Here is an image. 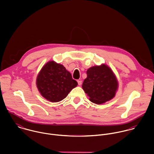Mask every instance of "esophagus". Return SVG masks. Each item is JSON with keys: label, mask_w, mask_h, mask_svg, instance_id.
Wrapping results in <instances>:
<instances>
[{"label": "esophagus", "mask_w": 154, "mask_h": 154, "mask_svg": "<svg viewBox=\"0 0 154 154\" xmlns=\"http://www.w3.org/2000/svg\"><path fill=\"white\" fill-rule=\"evenodd\" d=\"M77 82H78L79 85H81L82 84V81H81V80H78Z\"/></svg>", "instance_id": "1"}]
</instances>
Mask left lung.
Instances as JSON below:
<instances>
[{
	"label": "left lung",
	"mask_w": 154,
	"mask_h": 154,
	"mask_svg": "<svg viewBox=\"0 0 154 154\" xmlns=\"http://www.w3.org/2000/svg\"><path fill=\"white\" fill-rule=\"evenodd\" d=\"M82 88L91 102L100 104L112 99L118 88V82L110 67L106 65L93 66L87 71Z\"/></svg>",
	"instance_id": "obj_1"
}]
</instances>
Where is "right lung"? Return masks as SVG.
<instances>
[{
    "label": "right lung",
    "mask_w": 154,
    "mask_h": 154,
    "mask_svg": "<svg viewBox=\"0 0 154 154\" xmlns=\"http://www.w3.org/2000/svg\"><path fill=\"white\" fill-rule=\"evenodd\" d=\"M37 87L42 95L47 100L59 102L65 98L78 82L62 65L53 61L46 63L37 78Z\"/></svg>",
    "instance_id": "right-lung-1"
}]
</instances>
